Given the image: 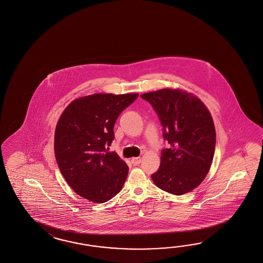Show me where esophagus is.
I'll return each instance as SVG.
<instances>
[{
	"instance_id": "obj_1",
	"label": "esophagus",
	"mask_w": 263,
	"mask_h": 263,
	"mask_svg": "<svg viewBox=\"0 0 263 263\" xmlns=\"http://www.w3.org/2000/svg\"><path fill=\"white\" fill-rule=\"evenodd\" d=\"M141 162V158H132V163H133V165H138L139 163Z\"/></svg>"
}]
</instances>
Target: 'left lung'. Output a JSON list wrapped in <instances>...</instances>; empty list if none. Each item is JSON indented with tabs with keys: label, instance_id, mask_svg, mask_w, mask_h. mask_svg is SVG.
<instances>
[{
	"label": "left lung",
	"instance_id": "1",
	"mask_svg": "<svg viewBox=\"0 0 263 263\" xmlns=\"http://www.w3.org/2000/svg\"><path fill=\"white\" fill-rule=\"evenodd\" d=\"M149 102L170 145L162 149L158 172L152 180L174 195L190 192L204 180L215 151L216 134L209 109L193 94L161 89L140 95Z\"/></svg>",
	"mask_w": 263,
	"mask_h": 263
}]
</instances>
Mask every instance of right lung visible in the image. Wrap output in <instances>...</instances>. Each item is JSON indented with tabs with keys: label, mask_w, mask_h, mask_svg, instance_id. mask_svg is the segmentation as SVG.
Segmentation results:
<instances>
[{
	"label": "right lung",
	"mask_w": 263,
	"mask_h": 263,
	"mask_svg": "<svg viewBox=\"0 0 263 263\" xmlns=\"http://www.w3.org/2000/svg\"><path fill=\"white\" fill-rule=\"evenodd\" d=\"M138 94H94L73 101L61 114L54 133L60 172L78 195L94 203L117 195L128 167L115 152L114 124Z\"/></svg>",
	"instance_id": "obj_1"
}]
</instances>
